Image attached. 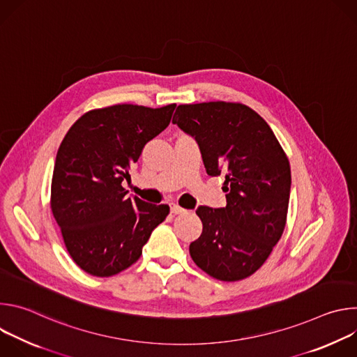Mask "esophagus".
Listing matches in <instances>:
<instances>
[{"label":"esophagus","mask_w":357,"mask_h":357,"mask_svg":"<svg viewBox=\"0 0 357 357\" xmlns=\"http://www.w3.org/2000/svg\"><path fill=\"white\" fill-rule=\"evenodd\" d=\"M171 213L174 215H182V213H186V211L183 208H181L179 205H176V203H174V205L171 206Z\"/></svg>","instance_id":"esophagus-1"}]
</instances>
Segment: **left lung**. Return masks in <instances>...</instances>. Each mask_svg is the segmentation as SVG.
<instances>
[{
    "mask_svg": "<svg viewBox=\"0 0 357 357\" xmlns=\"http://www.w3.org/2000/svg\"><path fill=\"white\" fill-rule=\"evenodd\" d=\"M172 123L195 137L208 175L226 178V208L196 211L203 230L189 245L190 257L216 280H244L282 236L291 190L287 154L266 120L241 103L181 105Z\"/></svg>",
    "mask_w": 357,
    "mask_h": 357,
    "instance_id": "obj_1",
    "label": "left lung"
}]
</instances>
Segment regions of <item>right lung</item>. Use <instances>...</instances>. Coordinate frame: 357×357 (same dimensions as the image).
I'll list each match as a JSON object with an SVG mask.
<instances>
[{
    "mask_svg": "<svg viewBox=\"0 0 357 357\" xmlns=\"http://www.w3.org/2000/svg\"><path fill=\"white\" fill-rule=\"evenodd\" d=\"M176 105H116L84 113L56 154L50 209L73 261L94 277L132 266L168 205L130 197L123 181L148 141L162 132Z\"/></svg>",
    "mask_w": 357,
    "mask_h": 357,
    "instance_id": "right-lung-1",
    "label": "right lung"
}]
</instances>
